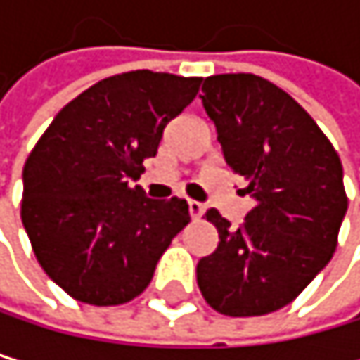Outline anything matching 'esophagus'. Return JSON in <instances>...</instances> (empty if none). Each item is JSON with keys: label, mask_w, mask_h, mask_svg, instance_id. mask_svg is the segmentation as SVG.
I'll return each mask as SVG.
<instances>
[{"label": "esophagus", "mask_w": 360, "mask_h": 360, "mask_svg": "<svg viewBox=\"0 0 360 360\" xmlns=\"http://www.w3.org/2000/svg\"><path fill=\"white\" fill-rule=\"evenodd\" d=\"M188 210H190L192 218H200L205 214V205L198 202V200H188Z\"/></svg>", "instance_id": "34e87169"}]
</instances>
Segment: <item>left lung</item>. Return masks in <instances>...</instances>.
Wrapping results in <instances>:
<instances>
[{
	"label": "left lung",
	"instance_id": "left-lung-1",
	"mask_svg": "<svg viewBox=\"0 0 360 360\" xmlns=\"http://www.w3.org/2000/svg\"><path fill=\"white\" fill-rule=\"evenodd\" d=\"M200 99L255 207L238 229L207 210L220 242L198 261V289L222 315H266L292 302L337 248L348 210L341 160L307 110L264 77L212 75Z\"/></svg>",
	"mask_w": 360,
	"mask_h": 360
}]
</instances>
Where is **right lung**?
Segmentation results:
<instances>
[{
  "label": "right lung",
  "mask_w": 360,
  "mask_h": 360,
  "mask_svg": "<svg viewBox=\"0 0 360 360\" xmlns=\"http://www.w3.org/2000/svg\"><path fill=\"white\" fill-rule=\"evenodd\" d=\"M200 77L129 71L66 103L23 166L21 220L40 268L86 304L140 296L172 238L190 222L188 202L146 198L138 179L168 122L188 108Z\"/></svg>",
  "instance_id": "right-lung-1"
}]
</instances>
